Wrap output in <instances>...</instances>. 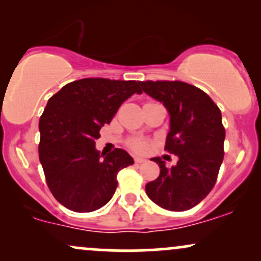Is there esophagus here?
<instances>
[{
    "instance_id": "34e87169",
    "label": "esophagus",
    "mask_w": 261,
    "mask_h": 261,
    "mask_svg": "<svg viewBox=\"0 0 261 261\" xmlns=\"http://www.w3.org/2000/svg\"><path fill=\"white\" fill-rule=\"evenodd\" d=\"M143 162H146L145 158H142V157H135V163H143Z\"/></svg>"
}]
</instances>
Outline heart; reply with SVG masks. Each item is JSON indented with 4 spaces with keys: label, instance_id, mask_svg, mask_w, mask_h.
Returning <instances> with one entry per match:
<instances>
[{
    "label": "heart",
    "instance_id": "b5f03b06",
    "mask_svg": "<svg viewBox=\"0 0 261 261\" xmlns=\"http://www.w3.org/2000/svg\"><path fill=\"white\" fill-rule=\"evenodd\" d=\"M128 146L133 149H135V151H145V149L147 148V143L140 139L130 140L128 141Z\"/></svg>",
    "mask_w": 261,
    "mask_h": 261
}]
</instances>
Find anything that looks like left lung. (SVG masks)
<instances>
[{"label":"left lung","instance_id":"8db88e82","mask_svg":"<svg viewBox=\"0 0 261 261\" xmlns=\"http://www.w3.org/2000/svg\"><path fill=\"white\" fill-rule=\"evenodd\" d=\"M140 86L168 110L170 128L164 149L179 158L172 168L160 157L152 158L161 173L146 184V194L161 207L187 211L216 184L226 136L221 110L205 92L181 81H146Z\"/></svg>","mask_w":261,"mask_h":261}]
</instances>
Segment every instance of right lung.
Masks as SVG:
<instances>
[{"label":"right lung","mask_w":261,"mask_h":261,"mask_svg":"<svg viewBox=\"0 0 261 261\" xmlns=\"http://www.w3.org/2000/svg\"><path fill=\"white\" fill-rule=\"evenodd\" d=\"M135 93H142L136 81L82 79L47 101L39 120V160L54 197L71 211L103 207L115 193L119 170L134 164L121 148L100 154L94 140Z\"/></svg>","instance_id":"1"}]
</instances>
